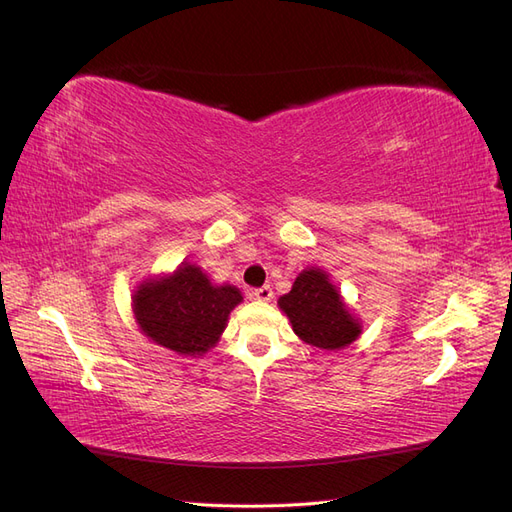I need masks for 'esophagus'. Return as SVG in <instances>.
<instances>
[{
    "label": "esophagus",
    "instance_id": "34e87169",
    "mask_svg": "<svg viewBox=\"0 0 512 512\" xmlns=\"http://www.w3.org/2000/svg\"><path fill=\"white\" fill-rule=\"evenodd\" d=\"M252 297L258 299V301H271V299H273V288H271V286L256 288V290L252 292Z\"/></svg>",
    "mask_w": 512,
    "mask_h": 512
}]
</instances>
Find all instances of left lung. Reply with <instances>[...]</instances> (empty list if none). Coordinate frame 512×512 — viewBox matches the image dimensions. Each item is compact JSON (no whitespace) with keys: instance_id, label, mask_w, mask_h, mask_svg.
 <instances>
[{"instance_id":"1","label":"left lung","mask_w":512,"mask_h":512,"mask_svg":"<svg viewBox=\"0 0 512 512\" xmlns=\"http://www.w3.org/2000/svg\"><path fill=\"white\" fill-rule=\"evenodd\" d=\"M277 305L301 342L320 350H342L363 331L361 320L350 312L329 273L318 267L303 269Z\"/></svg>"}]
</instances>
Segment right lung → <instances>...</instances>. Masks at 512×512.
<instances>
[{
	"mask_svg": "<svg viewBox=\"0 0 512 512\" xmlns=\"http://www.w3.org/2000/svg\"><path fill=\"white\" fill-rule=\"evenodd\" d=\"M241 301L237 286L211 284L203 269L181 262L173 273L147 277L136 286L132 312L153 344L181 356H203L220 342L230 312Z\"/></svg>",
	"mask_w": 512,
	"mask_h": 512,
	"instance_id": "obj_1",
	"label": "right lung"
}]
</instances>
